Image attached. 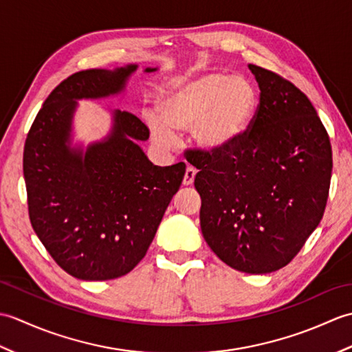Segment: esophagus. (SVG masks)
<instances>
[{
	"instance_id": "1",
	"label": "esophagus",
	"mask_w": 352,
	"mask_h": 352,
	"mask_svg": "<svg viewBox=\"0 0 352 352\" xmlns=\"http://www.w3.org/2000/svg\"><path fill=\"white\" fill-rule=\"evenodd\" d=\"M195 175H197V170L193 169L192 166H188V169H186V172H184L183 184L184 186H190L193 183V180H195Z\"/></svg>"
}]
</instances>
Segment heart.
<instances>
[{
  "label": "heart",
  "instance_id": "heart-1",
  "mask_svg": "<svg viewBox=\"0 0 352 352\" xmlns=\"http://www.w3.org/2000/svg\"><path fill=\"white\" fill-rule=\"evenodd\" d=\"M256 107V89L245 77L207 72L172 85L157 100V118H149V125L163 148L172 145L174 133L190 130L199 149L221 153L242 139Z\"/></svg>",
  "mask_w": 352,
  "mask_h": 352
}]
</instances>
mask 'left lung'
I'll use <instances>...</instances> for the list:
<instances>
[{
    "mask_svg": "<svg viewBox=\"0 0 352 352\" xmlns=\"http://www.w3.org/2000/svg\"><path fill=\"white\" fill-rule=\"evenodd\" d=\"M260 102L242 139L221 153L188 149L199 169L201 231L223 263L246 274L289 265L322 219L333 153L310 100L278 74L248 65Z\"/></svg>",
    "mask_w": 352,
    "mask_h": 352,
    "instance_id": "1",
    "label": "left lung"
}]
</instances>
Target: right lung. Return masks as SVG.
I'll use <instances>...</instances> for the list:
<instances>
[{
  "label": "right lung",
  "instance_id": "add662e5",
  "mask_svg": "<svg viewBox=\"0 0 352 352\" xmlns=\"http://www.w3.org/2000/svg\"><path fill=\"white\" fill-rule=\"evenodd\" d=\"M136 69L72 74L48 95L25 139L32 227L56 263L78 280L119 278L145 257L186 172L183 162L162 168L148 160L138 142L149 130L130 111L115 110L109 136L86 151L69 145L77 100L122 92Z\"/></svg>",
  "mask_w": 352,
  "mask_h": 352
}]
</instances>
